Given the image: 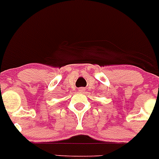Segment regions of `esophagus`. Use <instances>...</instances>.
Returning a JSON list of instances; mask_svg holds the SVG:
<instances>
[{
    "label": "esophagus",
    "mask_w": 159,
    "mask_h": 159,
    "mask_svg": "<svg viewBox=\"0 0 159 159\" xmlns=\"http://www.w3.org/2000/svg\"><path fill=\"white\" fill-rule=\"evenodd\" d=\"M83 90H84V89H83V88H82V87L80 88V89H79V91L80 92H83Z\"/></svg>",
    "instance_id": "34e87169"
}]
</instances>
